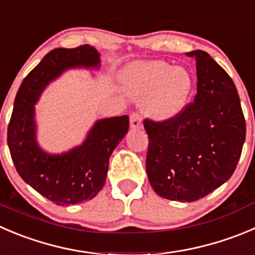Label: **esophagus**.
<instances>
[{"instance_id":"obj_1","label":"esophagus","mask_w":255,"mask_h":255,"mask_svg":"<svg viewBox=\"0 0 255 255\" xmlns=\"http://www.w3.org/2000/svg\"><path fill=\"white\" fill-rule=\"evenodd\" d=\"M129 123L132 129H140L142 128V117L137 112H133L129 116Z\"/></svg>"}]
</instances>
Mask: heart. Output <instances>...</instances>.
Listing matches in <instances>:
<instances>
[{
	"label": "heart",
	"mask_w": 255,
	"mask_h": 255,
	"mask_svg": "<svg viewBox=\"0 0 255 255\" xmlns=\"http://www.w3.org/2000/svg\"><path fill=\"white\" fill-rule=\"evenodd\" d=\"M122 81L137 100H147V112L157 121L177 117L188 102L192 76L184 67L164 61L134 62L125 68Z\"/></svg>",
	"instance_id": "b5f03b06"
}]
</instances>
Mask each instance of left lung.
<instances>
[{
    "instance_id": "obj_1",
    "label": "left lung",
    "mask_w": 255,
    "mask_h": 255,
    "mask_svg": "<svg viewBox=\"0 0 255 255\" xmlns=\"http://www.w3.org/2000/svg\"><path fill=\"white\" fill-rule=\"evenodd\" d=\"M197 62L193 102L168 121L144 120L145 169L158 196L194 202L226 183L246 140V120L236 85L207 52H188Z\"/></svg>"
}]
</instances>
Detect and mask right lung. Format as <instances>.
I'll return each instance as SVG.
<instances>
[{
	"instance_id": "obj_1",
	"label": "right lung",
	"mask_w": 255,
	"mask_h": 255,
	"mask_svg": "<svg viewBox=\"0 0 255 255\" xmlns=\"http://www.w3.org/2000/svg\"><path fill=\"white\" fill-rule=\"evenodd\" d=\"M93 47L56 48L21 83L7 129L9 153L22 179L57 206L91 201L106 183L110 157L129 128L128 116L100 120L85 142L62 154H49L36 139L34 105L49 82L68 68H98Z\"/></svg>"
}]
</instances>
